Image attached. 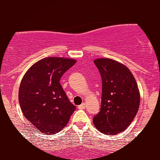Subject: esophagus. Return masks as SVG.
Returning a JSON list of instances; mask_svg holds the SVG:
<instances>
[{"label":"esophagus","instance_id":"34e87169","mask_svg":"<svg viewBox=\"0 0 160 160\" xmlns=\"http://www.w3.org/2000/svg\"><path fill=\"white\" fill-rule=\"evenodd\" d=\"M85 108H86V104L85 103H82V104H80V105L78 106L79 109H84Z\"/></svg>","mask_w":160,"mask_h":160}]
</instances>
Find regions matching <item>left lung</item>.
I'll return each instance as SVG.
<instances>
[{
  "mask_svg": "<svg viewBox=\"0 0 160 160\" xmlns=\"http://www.w3.org/2000/svg\"><path fill=\"white\" fill-rule=\"evenodd\" d=\"M102 76V95L99 113L93 117L95 128L105 135L123 132L131 124L140 105V92L130 70L111 58L94 60Z\"/></svg>",
  "mask_w": 160,
  "mask_h": 160,
  "instance_id": "1",
  "label": "left lung"
}]
</instances>
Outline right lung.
<instances>
[{"label":"right lung","mask_w":160,"mask_h":160,"mask_svg":"<svg viewBox=\"0 0 160 160\" xmlns=\"http://www.w3.org/2000/svg\"><path fill=\"white\" fill-rule=\"evenodd\" d=\"M73 58L48 57L35 62L22 79L19 102L24 116L45 135L65 127L76 107L68 98L60 79L76 63Z\"/></svg>","instance_id":"obj_1"}]
</instances>
